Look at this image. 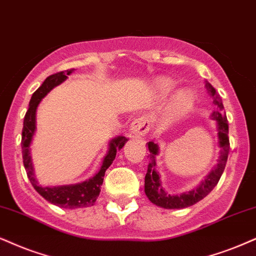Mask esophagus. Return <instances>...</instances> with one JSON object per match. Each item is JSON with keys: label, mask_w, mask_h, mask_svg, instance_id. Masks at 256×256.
<instances>
[{"label": "esophagus", "mask_w": 256, "mask_h": 256, "mask_svg": "<svg viewBox=\"0 0 256 256\" xmlns=\"http://www.w3.org/2000/svg\"><path fill=\"white\" fill-rule=\"evenodd\" d=\"M129 130H130V135H133L134 138L144 136L150 130V121L146 116H138L132 121Z\"/></svg>", "instance_id": "obj_1"}]
</instances>
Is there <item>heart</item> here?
Wrapping results in <instances>:
<instances>
[{"instance_id": "1", "label": "heart", "mask_w": 256, "mask_h": 256, "mask_svg": "<svg viewBox=\"0 0 256 256\" xmlns=\"http://www.w3.org/2000/svg\"><path fill=\"white\" fill-rule=\"evenodd\" d=\"M176 83L170 78H159L156 80V88L159 89V91H162V94H167L170 91H172L174 89ZM194 94H192L190 91H179L178 94L174 97L172 102V108H171V112L173 116H179L185 114L186 112L191 109V106H194Z\"/></svg>"}]
</instances>
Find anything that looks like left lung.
Instances as JSON below:
<instances>
[{"mask_svg": "<svg viewBox=\"0 0 256 256\" xmlns=\"http://www.w3.org/2000/svg\"><path fill=\"white\" fill-rule=\"evenodd\" d=\"M206 90L209 91L210 96L214 98V104L217 106V110L212 112L211 118L217 122V135H218V144L220 148V160L215 170H212L206 178L200 182L198 188H194L192 191L184 192L182 194H170L162 188V180H160L159 172H156V158L159 154V144L156 141H150L148 142V150H150V164H148V168L146 176H144V194L148 197V200L152 202L153 204L158 206L164 208V209H184V208L191 206L206 197L208 194L212 191L218 182L220 176H222L224 167L228 160L229 153V127H228V120H226V112H223L224 106H223L222 100H220V94L216 92L215 88L210 83H205Z\"/></svg>", "mask_w": 256, "mask_h": 256, "instance_id": "obj_1", "label": "left lung"}]
</instances>
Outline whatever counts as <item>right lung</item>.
Instances as JSON below:
<instances>
[{
    "instance_id": "right-lung-1",
    "label": "right lung",
    "mask_w": 256,
    "mask_h": 256,
    "mask_svg": "<svg viewBox=\"0 0 256 256\" xmlns=\"http://www.w3.org/2000/svg\"><path fill=\"white\" fill-rule=\"evenodd\" d=\"M74 68L58 72V74H51L47 77L45 82L41 84V86L33 94L30 100V108H28L26 115L24 118V128H22V159H24V166L27 172V176L30 182L36 188L38 194L42 196L50 203L56 205V206L65 208V209H77V208H86L94 204L97 197L100 196V185L103 184V178L106 171L112 165L115 159L118 150L124 146L128 138L126 136L114 138L109 142V150L106 156H104L102 166L100 171L94 174L92 178L88 179L86 182H80V184L62 185V186H40L38 182L36 176H34L33 165L30 156V147L33 135L36 133V108L41 102V100L46 96L56 85L62 84L68 74H72Z\"/></svg>"
}]
</instances>
